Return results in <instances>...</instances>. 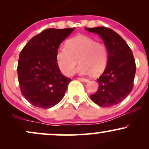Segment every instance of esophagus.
Here are the masks:
<instances>
[{"instance_id":"34e87169","label":"esophagus","mask_w":149,"mask_h":149,"mask_svg":"<svg viewBox=\"0 0 149 149\" xmlns=\"http://www.w3.org/2000/svg\"><path fill=\"white\" fill-rule=\"evenodd\" d=\"M78 80H79L80 81L83 82V83H88L89 81L88 79H86V78H78Z\"/></svg>"}]
</instances>
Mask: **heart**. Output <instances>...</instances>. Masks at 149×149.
<instances>
[{"instance_id":"obj_1","label":"heart","mask_w":149,"mask_h":149,"mask_svg":"<svg viewBox=\"0 0 149 149\" xmlns=\"http://www.w3.org/2000/svg\"><path fill=\"white\" fill-rule=\"evenodd\" d=\"M107 47L95 39L80 35L71 38L66 42V47H61L56 54V61L61 71L66 76H71L75 67L80 75H99L105 70L108 63Z\"/></svg>"}]
</instances>
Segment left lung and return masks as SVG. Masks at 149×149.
I'll use <instances>...</instances> for the list:
<instances>
[{"label":"left lung","mask_w":149,"mask_h":149,"mask_svg":"<svg viewBox=\"0 0 149 149\" xmlns=\"http://www.w3.org/2000/svg\"><path fill=\"white\" fill-rule=\"evenodd\" d=\"M97 33L108 50V63L102 76L97 79L99 89L90 95L92 102L100 107H110L120 103L133 88L136 65L131 49L120 36L106 27L85 28Z\"/></svg>","instance_id":"left-lung-1"}]
</instances>
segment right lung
<instances>
[{"label": "right lung", "mask_w": 149, "mask_h": 149, "mask_svg": "<svg viewBox=\"0 0 149 149\" xmlns=\"http://www.w3.org/2000/svg\"><path fill=\"white\" fill-rule=\"evenodd\" d=\"M74 29H47L32 38L20 52L19 88L22 95L32 105L49 109L64 97L71 80L61 73L56 54L60 44Z\"/></svg>", "instance_id": "obj_1"}]
</instances>
